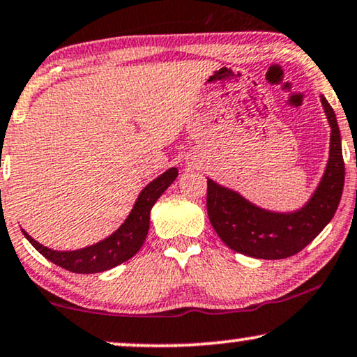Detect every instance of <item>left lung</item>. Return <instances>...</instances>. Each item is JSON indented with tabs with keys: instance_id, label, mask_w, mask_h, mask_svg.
<instances>
[{
	"instance_id": "left-lung-1",
	"label": "left lung",
	"mask_w": 357,
	"mask_h": 357,
	"mask_svg": "<svg viewBox=\"0 0 357 357\" xmlns=\"http://www.w3.org/2000/svg\"><path fill=\"white\" fill-rule=\"evenodd\" d=\"M331 127L330 160L310 201L294 213L263 211L240 194L207 181V213L228 248L258 259H284L302 251L335 215L344 186V160L333 107L321 98Z\"/></svg>"
}]
</instances>
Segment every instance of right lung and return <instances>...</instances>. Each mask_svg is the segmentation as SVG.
Returning a JSON list of instances; mask_svg holds the SVG:
<instances>
[{"label": "right lung", "mask_w": 357, "mask_h": 357, "mask_svg": "<svg viewBox=\"0 0 357 357\" xmlns=\"http://www.w3.org/2000/svg\"><path fill=\"white\" fill-rule=\"evenodd\" d=\"M176 176H178V169L171 168L161 174L160 178H156L155 181H151L140 192L130 215L119 227V230L114 231L106 240L88 246V248L76 251H55L40 245L39 241H36L24 230L22 234L42 256H45L47 259L60 266V268L78 274L102 273V271H107L114 266L123 263V261L130 259L142 248L146 234H149L151 207L158 201L161 194L169 188Z\"/></svg>", "instance_id": "1"}]
</instances>
